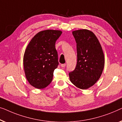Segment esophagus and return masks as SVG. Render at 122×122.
<instances>
[{
  "label": "esophagus",
  "mask_w": 122,
  "mask_h": 122,
  "mask_svg": "<svg viewBox=\"0 0 122 122\" xmlns=\"http://www.w3.org/2000/svg\"><path fill=\"white\" fill-rule=\"evenodd\" d=\"M61 66L62 67H65L66 66V63H63V64H61Z\"/></svg>",
  "instance_id": "obj_1"
}]
</instances>
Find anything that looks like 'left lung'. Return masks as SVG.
<instances>
[{
  "mask_svg": "<svg viewBox=\"0 0 122 122\" xmlns=\"http://www.w3.org/2000/svg\"><path fill=\"white\" fill-rule=\"evenodd\" d=\"M72 34L77 44V61L75 69L69 73L70 80L77 88L86 90L95 85L102 75L104 54L91 31L81 29L73 31Z\"/></svg>",
  "mask_w": 122,
  "mask_h": 122,
  "instance_id": "1",
  "label": "left lung"
}]
</instances>
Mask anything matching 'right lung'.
Segmentation results:
<instances>
[{
  "mask_svg": "<svg viewBox=\"0 0 122 122\" xmlns=\"http://www.w3.org/2000/svg\"><path fill=\"white\" fill-rule=\"evenodd\" d=\"M61 34V31L55 30L39 32L25 50L23 58L25 76L35 88H45L52 81L54 70L59 65L55 43Z\"/></svg>",
  "mask_w": 122,
  "mask_h": 122,
  "instance_id": "add662e5",
  "label": "right lung"
}]
</instances>
